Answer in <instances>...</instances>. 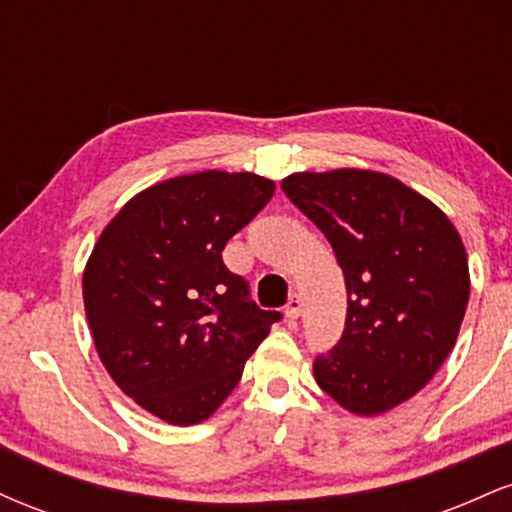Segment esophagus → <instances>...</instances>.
I'll return each instance as SVG.
<instances>
[{
    "instance_id": "obj_1",
    "label": "esophagus",
    "mask_w": 512,
    "mask_h": 512,
    "mask_svg": "<svg viewBox=\"0 0 512 512\" xmlns=\"http://www.w3.org/2000/svg\"><path fill=\"white\" fill-rule=\"evenodd\" d=\"M286 317H291V320H296L298 315H301V310H303V301H301V296H296V293H293V296L289 298V303H286Z\"/></svg>"
}]
</instances>
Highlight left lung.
<instances>
[{"mask_svg":"<svg viewBox=\"0 0 512 512\" xmlns=\"http://www.w3.org/2000/svg\"><path fill=\"white\" fill-rule=\"evenodd\" d=\"M284 195L330 240L346 281V325L315 380L351 414L407 402L438 373L469 301L460 233L436 204L375 170L293 173Z\"/></svg>","mask_w":512,"mask_h":512,"instance_id":"obj_1","label":"left lung"}]
</instances>
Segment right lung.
I'll use <instances>...</instances> for the list:
<instances>
[{
    "label": "right lung",
    "instance_id": "right-lung-1",
    "mask_svg": "<svg viewBox=\"0 0 512 512\" xmlns=\"http://www.w3.org/2000/svg\"><path fill=\"white\" fill-rule=\"evenodd\" d=\"M274 195L255 173L204 170L132 197L84 269L93 344L117 387L175 426L209 419L281 320L221 252Z\"/></svg>",
    "mask_w": 512,
    "mask_h": 512
}]
</instances>
